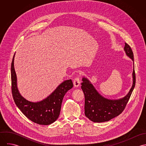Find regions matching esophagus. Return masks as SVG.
<instances>
[{
    "mask_svg": "<svg viewBox=\"0 0 146 146\" xmlns=\"http://www.w3.org/2000/svg\"><path fill=\"white\" fill-rule=\"evenodd\" d=\"M80 84V80L79 77H76L74 80V85L75 87H78Z\"/></svg>",
    "mask_w": 146,
    "mask_h": 146,
    "instance_id": "obj_1",
    "label": "esophagus"
}]
</instances>
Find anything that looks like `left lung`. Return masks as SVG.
Returning a JSON list of instances; mask_svg holds the SVG:
<instances>
[{"label":"left lung","instance_id":"8db88e82","mask_svg":"<svg viewBox=\"0 0 146 146\" xmlns=\"http://www.w3.org/2000/svg\"><path fill=\"white\" fill-rule=\"evenodd\" d=\"M124 51L127 57L133 61V84L129 93L124 97L118 100L107 99L101 95L93 85L84 76L82 89L85 96V115L94 123H103L119 116L124 111L135 84L134 55L130 46L125 42Z\"/></svg>","mask_w":146,"mask_h":146}]
</instances>
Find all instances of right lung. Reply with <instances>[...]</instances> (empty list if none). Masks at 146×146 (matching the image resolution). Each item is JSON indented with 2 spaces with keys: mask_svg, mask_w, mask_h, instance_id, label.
I'll use <instances>...</instances> for the list:
<instances>
[{
  "mask_svg": "<svg viewBox=\"0 0 146 146\" xmlns=\"http://www.w3.org/2000/svg\"><path fill=\"white\" fill-rule=\"evenodd\" d=\"M15 55L11 64V81L12 96L16 106L26 117L35 123L47 125L54 123L60 115L65 94L73 87L71 79L63 82L43 100L36 102L29 101L21 96L17 88L14 67Z\"/></svg>",
  "mask_w": 146,
  "mask_h": 146,
  "instance_id": "1",
  "label": "right lung"
}]
</instances>
